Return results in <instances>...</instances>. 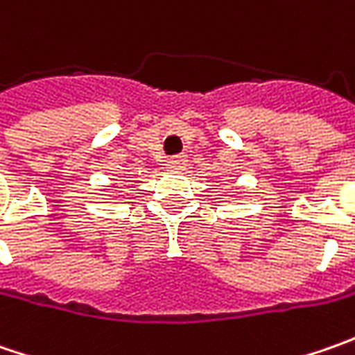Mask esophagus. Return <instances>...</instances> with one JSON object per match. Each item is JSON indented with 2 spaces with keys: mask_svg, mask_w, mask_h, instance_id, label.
Masks as SVG:
<instances>
[{
  "mask_svg": "<svg viewBox=\"0 0 355 355\" xmlns=\"http://www.w3.org/2000/svg\"><path fill=\"white\" fill-rule=\"evenodd\" d=\"M185 162H187V159H185L184 156H173L168 159V166H170V170H182L185 166Z\"/></svg>",
  "mask_w": 355,
  "mask_h": 355,
  "instance_id": "obj_1",
  "label": "esophagus"
}]
</instances>
